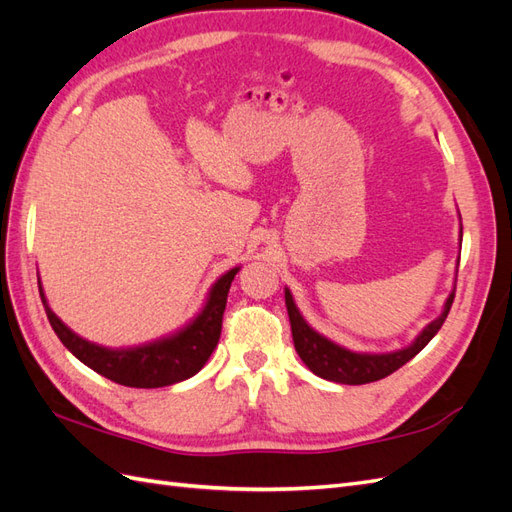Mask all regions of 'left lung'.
Here are the masks:
<instances>
[{
	"label": "left lung",
	"mask_w": 512,
	"mask_h": 512,
	"mask_svg": "<svg viewBox=\"0 0 512 512\" xmlns=\"http://www.w3.org/2000/svg\"><path fill=\"white\" fill-rule=\"evenodd\" d=\"M452 303H454V292L450 294L448 303H445L441 316L435 322H430L409 348H402L398 352H387V355H361V352H350L313 331L311 326L303 320V316L298 313L290 290H285V305H287V313H290L292 337H294V348L298 352V357L305 361V365L313 374L326 378V381L342 383V385L374 383L393 374L398 368H402L406 361H411L417 352L437 335L445 318H448Z\"/></svg>",
	"instance_id": "1"
}]
</instances>
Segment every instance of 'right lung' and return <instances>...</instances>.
Returning a JSON list of instances; mask_svg holds the SVG:
<instances>
[{"instance_id":"right-lung-1","label":"right lung","mask_w":512,"mask_h":512,"mask_svg":"<svg viewBox=\"0 0 512 512\" xmlns=\"http://www.w3.org/2000/svg\"><path fill=\"white\" fill-rule=\"evenodd\" d=\"M238 270L240 268H233L227 274H222L212 287V292H209V300L199 313V318L188 324L186 329L173 337L160 339V342L129 350L101 348L97 344L86 342L82 337H77L71 329H67V326L60 322L56 313L49 309L41 285H38V292H41V300L51 329L56 331L60 342L84 365H88L90 370H95L97 374L125 387L155 389L186 381V378L194 376L203 368L220 339L222 313H225L229 287Z\"/></svg>"}]
</instances>
